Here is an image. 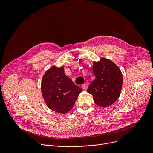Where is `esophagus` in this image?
Listing matches in <instances>:
<instances>
[{
	"label": "esophagus",
	"instance_id": "esophagus-1",
	"mask_svg": "<svg viewBox=\"0 0 153 153\" xmlns=\"http://www.w3.org/2000/svg\"><path fill=\"white\" fill-rule=\"evenodd\" d=\"M88 85L87 83H85L82 85V88L84 90H86L87 89H88Z\"/></svg>",
	"mask_w": 153,
	"mask_h": 153
}]
</instances>
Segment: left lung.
<instances>
[{"label": "left lung", "mask_w": 153, "mask_h": 153, "mask_svg": "<svg viewBox=\"0 0 153 153\" xmlns=\"http://www.w3.org/2000/svg\"><path fill=\"white\" fill-rule=\"evenodd\" d=\"M93 71L96 79L87 92L93 96L97 105L104 108L111 105L119 99L122 90L123 76L120 68L111 60L102 57L93 62Z\"/></svg>", "instance_id": "8db88e82"}]
</instances>
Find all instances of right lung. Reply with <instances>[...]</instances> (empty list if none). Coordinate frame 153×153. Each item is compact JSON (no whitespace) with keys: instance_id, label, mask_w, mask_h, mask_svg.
<instances>
[{"instance_id":"1","label":"right lung","mask_w":153,"mask_h":153,"mask_svg":"<svg viewBox=\"0 0 153 153\" xmlns=\"http://www.w3.org/2000/svg\"><path fill=\"white\" fill-rule=\"evenodd\" d=\"M82 91L64 73V66H53L43 74L41 92L47 106L50 110L61 114L70 111L78 96Z\"/></svg>"}]
</instances>
